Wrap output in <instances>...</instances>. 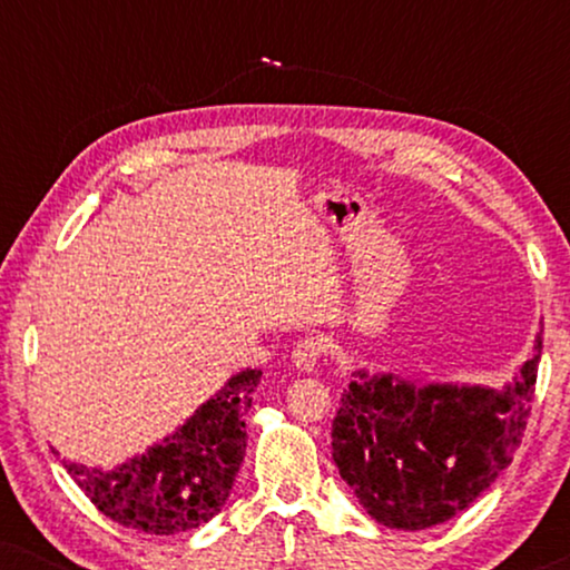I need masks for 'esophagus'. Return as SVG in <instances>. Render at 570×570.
I'll return each mask as SVG.
<instances>
[{"label": "esophagus", "mask_w": 570, "mask_h": 570, "mask_svg": "<svg viewBox=\"0 0 570 570\" xmlns=\"http://www.w3.org/2000/svg\"><path fill=\"white\" fill-rule=\"evenodd\" d=\"M322 353H324V342L314 337V334H308V337L298 340V345L293 347L295 368L311 373L316 368V363H318V357H322Z\"/></svg>", "instance_id": "esophagus-1"}]
</instances>
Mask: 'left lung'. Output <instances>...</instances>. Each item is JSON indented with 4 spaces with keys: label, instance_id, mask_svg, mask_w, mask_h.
<instances>
[{
    "label": "left lung",
    "instance_id": "1",
    "mask_svg": "<svg viewBox=\"0 0 570 570\" xmlns=\"http://www.w3.org/2000/svg\"><path fill=\"white\" fill-rule=\"evenodd\" d=\"M540 355L542 332L503 392L355 371L332 423V459L363 509L404 532L470 509L519 449Z\"/></svg>",
    "mask_w": 570,
    "mask_h": 570
}]
</instances>
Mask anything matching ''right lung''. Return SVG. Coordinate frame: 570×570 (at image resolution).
Segmentation results:
<instances>
[{"instance_id":"add662e5","label":"right lung","mask_w":570,"mask_h":570,"mask_svg":"<svg viewBox=\"0 0 570 570\" xmlns=\"http://www.w3.org/2000/svg\"><path fill=\"white\" fill-rule=\"evenodd\" d=\"M262 371H240L186 423L114 470L65 462L104 517L145 534L207 524L228 501L246 454V415Z\"/></svg>"}]
</instances>
